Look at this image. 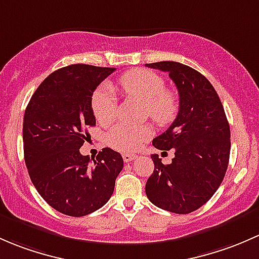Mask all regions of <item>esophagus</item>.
Instances as JSON below:
<instances>
[{
  "label": "esophagus",
  "instance_id": "1",
  "mask_svg": "<svg viewBox=\"0 0 259 259\" xmlns=\"http://www.w3.org/2000/svg\"><path fill=\"white\" fill-rule=\"evenodd\" d=\"M137 158V156L136 154H128V153H124L123 154V161L124 162H131L133 161V159Z\"/></svg>",
  "mask_w": 259,
  "mask_h": 259
}]
</instances>
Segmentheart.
<instances>
[{
	"label": "heart",
	"instance_id": "b5f03b06",
	"mask_svg": "<svg viewBox=\"0 0 259 259\" xmlns=\"http://www.w3.org/2000/svg\"><path fill=\"white\" fill-rule=\"evenodd\" d=\"M123 95L145 105V114L159 126H167L175 121L180 110V101L173 91L164 89V81L154 72L137 68L131 70L119 78ZM92 110L96 119L102 126L113 122L116 116V98L110 87H102L93 95ZM153 133L148 123L130 126L117 124L110 131L107 142L119 152H133L142 146Z\"/></svg>",
	"mask_w": 259,
	"mask_h": 259
}]
</instances>
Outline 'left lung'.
I'll use <instances>...</instances> for the list:
<instances>
[{"label":"left lung","instance_id":"8db88e82","mask_svg":"<svg viewBox=\"0 0 259 259\" xmlns=\"http://www.w3.org/2000/svg\"><path fill=\"white\" fill-rule=\"evenodd\" d=\"M167 72L180 95V110L166 132L152 145L175 149L172 163L152 154L154 170L146 183L148 199L162 209L187 214L208 202L225 178L231 131L222 102L203 74L175 61L147 63Z\"/></svg>","mask_w":259,"mask_h":259}]
</instances>
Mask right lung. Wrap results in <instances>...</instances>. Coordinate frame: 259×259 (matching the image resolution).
<instances>
[{
    "mask_svg": "<svg viewBox=\"0 0 259 259\" xmlns=\"http://www.w3.org/2000/svg\"><path fill=\"white\" fill-rule=\"evenodd\" d=\"M116 68L70 65L45 78L23 117V152L37 192L52 208L82 217L105 206L123 168L118 152L103 148L91 164L79 148L96 126L92 95Z\"/></svg>",
    "mask_w": 259,
    "mask_h": 259,
    "instance_id": "1",
    "label": "right lung"
}]
</instances>
